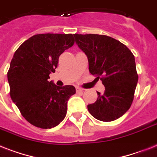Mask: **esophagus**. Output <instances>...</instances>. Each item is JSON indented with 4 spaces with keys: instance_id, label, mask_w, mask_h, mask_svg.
Here are the masks:
<instances>
[{
    "instance_id": "esophagus-1",
    "label": "esophagus",
    "mask_w": 157,
    "mask_h": 157,
    "mask_svg": "<svg viewBox=\"0 0 157 157\" xmlns=\"http://www.w3.org/2000/svg\"><path fill=\"white\" fill-rule=\"evenodd\" d=\"M76 93H82V92H84V90L81 89V88H76Z\"/></svg>"
}]
</instances>
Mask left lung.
Segmentation results:
<instances>
[{"mask_svg":"<svg viewBox=\"0 0 157 157\" xmlns=\"http://www.w3.org/2000/svg\"><path fill=\"white\" fill-rule=\"evenodd\" d=\"M79 48L85 52L92 75L101 77L103 94L88 105L91 115L103 122H111L130 109L138 82L135 56L128 48L111 37L101 34H75Z\"/></svg>","mask_w":157,"mask_h":157,"instance_id":"left-lung-1","label":"left lung"}]
</instances>
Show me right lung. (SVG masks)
<instances>
[{
	"instance_id": "1",
	"label": "right lung",
	"mask_w": 157,
	"mask_h": 157,
	"mask_svg": "<svg viewBox=\"0 0 157 157\" xmlns=\"http://www.w3.org/2000/svg\"><path fill=\"white\" fill-rule=\"evenodd\" d=\"M73 44L72 34H35L13 55L7 73L10 97L21 115L35 127L50 129L65 118L67 101L76 89L59 87L48 79L56 72L59 56Z\"/></svg>"
}]
</instances>
